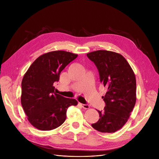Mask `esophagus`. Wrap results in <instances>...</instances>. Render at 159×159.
Listing matches in <instances>:
<instances>
[{"label":"esophagus","instance_id":"34e87169","mask_svg":"<svg viewBox=\"0 0 159 159\" xmlns=\"http://www.w3.org/2000/svg\"><path fill=\"white\" fill-rule=\"evenodd\" d=\"M80 105H81V107H82L83 108H84V109H89V105H88V104H82V103H80Z\"/></svg>","mask_w":159,"mask_h":159}]
</instances>
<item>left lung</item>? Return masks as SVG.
I'll return each mask as SVG.
<instances>
[{
    "instance_id": "8db88e82",
    "label": "left lung",
    "mask_w": 159,
    "mask_h": 159,
    "mask_svg": "<svg viewBox=\"0 0 159 159\" xmlns=\"http://www.w3.org/2000/svg\"><path fill=\"white\" fill-rule=\"evenodd\" d=\"M99 71V80L107 92L105 106L98 111L99 119L91 124L102 133H114L126 123L136 102V79L125 57L116 52L98 50L87 54Z\"/></svg>"
}]
</instances>
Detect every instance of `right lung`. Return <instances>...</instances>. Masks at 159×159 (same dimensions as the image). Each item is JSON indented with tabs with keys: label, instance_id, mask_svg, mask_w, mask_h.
I'll return each mask as SVG.
<instances>
[{
	"label": "right lung",
	"instance_id": "right-lung-1",
	"mask_svg": "<svg viewBox=\"0 0 159 159\" xmlns=\"http://www.w3.org/2000/svg\"><path fill=\"white\" fill-rule=\"evenodd\" d=\"M78 55L65 51H54L38 57L33 62L22 81L21 103L32 125L42 131L60 127L66 118L75 99L66 98L55 91L54 84L60 80L65 67Z\"/></svg>",
	"mask_w": 159,
	"mask_h": 159
}]
</instances>
